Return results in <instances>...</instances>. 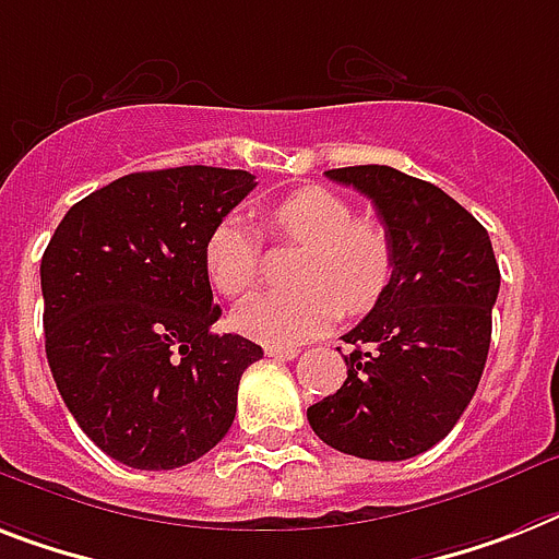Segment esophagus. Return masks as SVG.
Returning <instances> with one entry per match:
<instances>
[{
    "label": "esophagus",
    "mask_w": 559,
    "mask_h": 559,
    "mask_svg": "<svg viewBox=\"0 0 559 559\" xmlns=\"http://www.w3.org/2000/svg\"><path fill=\"white\" fill-rule=\"evenodd\" d=\"M266 356L278 358V361H289L298 356V347H278V344H266Z\"/></svg>",
    "instance_id": "1"
}]
</instances>
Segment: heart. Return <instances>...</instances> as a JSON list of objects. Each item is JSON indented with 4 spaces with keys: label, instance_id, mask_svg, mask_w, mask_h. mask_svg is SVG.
I'll list each match as a JSON object with an SVG mask.
<instances>
[{
    "label": "heart",
    "instance_id": "obj_1",
    "mask_svg": "<svg viewBox=\"0 0 559 559\" xmlns=\"http://www.w3.org/2000/svg\"><path fill=\"white\" fill-rule=\"evenodd\" d=\"M278 240L298 243L287 293H258L238 304L240 333L264 344L307 342L324 333L338 312L370 310L393 275V243L373 217H356L350 201L324 186H304L281 198L266 215ZM261 266V235L247 217L224 215L203 240V270L221 295L247 293Z\"/></svg>",
    "mask_w": 559,
    "mask_h": 559
}]
</instances>
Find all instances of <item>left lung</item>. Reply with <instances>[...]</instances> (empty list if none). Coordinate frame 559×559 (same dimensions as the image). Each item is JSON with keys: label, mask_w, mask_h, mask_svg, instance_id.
Returning a JSON list of instances; mask_svg holds the SVG:
<instances>
[{"label": "left lung", "mask_w": 559, "mask_h": 559, "mask_svg": "<svg viewBox=\"0 0 559 559\" xmlns=\"http://www.w3.org/2000/svg\"><path fill=\"white\" fill-rule=\"evenodd\" d=\"M326 177L373 201L393 243V275L373 310L342 335L347 379L307 407V419L335 451L411 460L448 437L474 399L500 266L485 226L439 186L390 166Z\"/></svg>", "instance_id": "8db88e82"}]
</instances>
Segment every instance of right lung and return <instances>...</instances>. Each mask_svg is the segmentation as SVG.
Returning a JSON list of instances; mask_svg holds the SVG:
<instances>
[{
    "label": "right lung",
    "instance_id": "right-lung-1",
    "mask_svg": "<svg viewBox=\"0 0 559 559\" xmlns=\"http://www.w3.org/2000/svg\"><path fill=\"white\" fill-rule=\"evenodd\" d=\"M240 169L134 171L68 209L45 249V353L59 396L111 460L171 471L233 428L240 376L264 356L215 333L203 240L249 192Z\"/></svg>",
    "mask_w": 559,
    "mask_h": 559
}]
</instances>
